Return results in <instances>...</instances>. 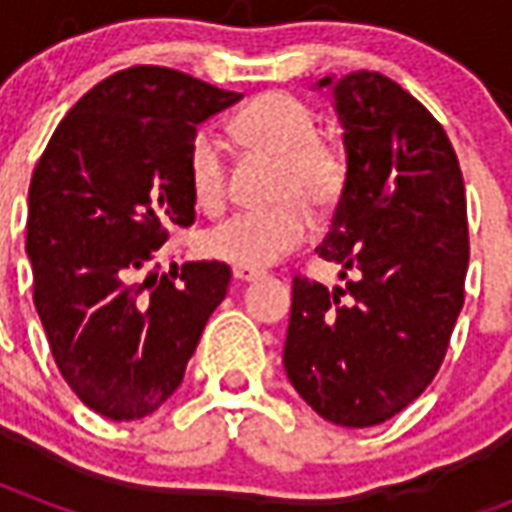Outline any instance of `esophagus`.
Returning a JSON list of instances; mask_svg holds the SVG:
<instances>
[{
    "label": "esophagus",
    "instance_id": "esophagus-1",
    "mask_svg": "<svg viewBox=\"0 0 512 512\" xmlns=\"http://www.w3.org/2000/svg\"><path fill=\"white\" fill-rule=\"evenodd\" d=\"M233 277L238 279V282H255V279L260 277V271H255V268H241V266H235V268H233Z\"/></svg>",
    "mask_w": 512,
    "mask_h": 512
}]
</instances>
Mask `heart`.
Wrapping results in <instances>:
<instances>
[{
  "instance_id": "obj_1",
  "label": "heart",
  "mask_w": 512,
  "mask_h": 512,
  "mask_svg": "<svg viewBox=\"0 0 512 512\" xmlns=\"http://www.w3.org/2000/svg\"><path fill=\"white\" fill-rule=\"evenodd\" d=\"M235 136L252 150L277 158L266 211L235 213L200 238L202 255L241 268H266L304 244L312 219L307 208H329L343 189V158L318 136L310 106L282 93L255 98L233 120ZM186 175L194 202L216 211L224 202L227 164L222 142L211 131L191 139Z\"/></svg>"
}]
</instances>
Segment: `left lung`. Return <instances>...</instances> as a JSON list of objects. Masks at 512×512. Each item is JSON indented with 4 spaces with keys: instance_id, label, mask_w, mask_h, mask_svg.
<instances>
[{
    "instance_id": "8db88e82",
    "label": "left lung",
    "mask_w": 512,
    "mask_h": 512,
    "mask_svg": "<svg viewBox=\"0 0 512 512\" xmlns=\"http://www.w3.org/2000/svg\"><path fill=\"white\" fill-rule=\"evenodd\" d=\"M343 126L345 183L315 249L345 288L293 279L285 373L312 411L373 428L439 373L463 307L466 194L444 128L373 71L326 76Z\"/></svg>"
}]
</instances>
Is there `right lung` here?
I'll return each mask as SVG.
<instances>
[{
    "label": "right lung",
    "mask_w": 512,
    "mask_h": 512,
    "mask_svg": "<svg viewBox=\"0 0 512 512\" xmlns=\"http://www.w3.org/2000/svg\"><path fill=\"white\" fill-rule=\"evenodd\" d=\"M241 98L136 65L79 98L35 167V310L62 378L101 417L153 414L227 296L224 263H183L158 277L156 252L172 224L194 222L186 158L197 126Z\"/></svg>",
    "instance_id": "obj_1"
}]
</instances>
